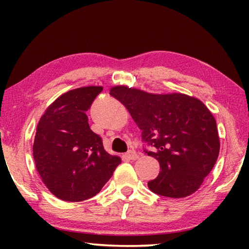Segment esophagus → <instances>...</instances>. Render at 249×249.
<instances>
[{
    "mask_svg": "<svg viewBox=\"0 0 249 249\" xmlns=\"http://www.w3.org/2000/svg\"><path fill=\"white\" fill-rule=\"evenodd\" d=\"M126 157H127L130 160H136V159H138V155L135 153L134 150H129L128 153L126 154Z\"/></svg>",
    "mask_w": 249,
    "mask_h": 249,
    "instance_id": "1",
    "label": "esophagus"
}]
</instances>
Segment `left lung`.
<instances>
[{"instance_id": "8db88e82", "label": "left lung", "mask_w": 249, "mask_h": 249, "mask_svg": "<svg viewBox=\"0 0 249 249\" xmlns=\"http://www.w3.org/2000/svg\"><path fill=\"white\" fill-rule=\"evenodd\" d=\"M109 94L127 108L142 141L154 147L144 150L160 165L150 190L175 199L199 190L220 153L216 121L205 104L184 93H149L127 86L112 87Z\"/></svg>"}]
</instances>
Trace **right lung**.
I'll return each mask as SVG.
<instances>
[{
    "label": "right lung",
    "instance_id": "add662e5",
    "mask_svg": "<svg viewBox=\"0 0 249 249\" xmlns=\"http://www.w3.org/2000/svg\"><path fill=\"white\" fill-rule=\"evenodd\" d=\"M102 90L89 86L61 94L46 108L36 127V169L48 190L64 201L98 195L122 161L104 149L88 123L86 112Z\"/></svg>",
    "mask_w": 249,
    "mask_h": 249
}]
</instances>
